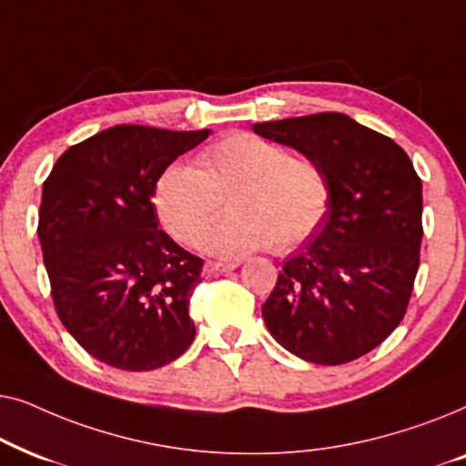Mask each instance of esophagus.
I'll use <instances>...</instances> for the list:
<instances>
[{
  "label": "esophagus",
  "mask_w": 466,
  "mask_h": 466,
  "mask_svg": "<svg viewBox=\"0 0 466 466\" xmlns=\"http://www.w3.org/2000/svg\"><path fill=\"white\" fill-rule=\"evenodd\" d=\"M238 265L233 263H214V260H208L206 267H203V273L206 276H218V273H225V271H231L235 269Z\"/></svg>",
  "instance_id": "1"
}]
</instances>
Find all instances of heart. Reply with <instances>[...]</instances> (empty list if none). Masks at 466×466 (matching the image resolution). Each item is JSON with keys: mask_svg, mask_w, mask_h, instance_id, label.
<instances>
[{"mask_svg": "<svg viewBox=\"0 0 466 466\" xmlns=\"http://www.w3.org/2000/svg\"><path fill=\"white\" fill-rule=\"evenodd\" d=\"M229 203L232 216L202 231ZM155 209L177 241L222 258H238L273 246L290 252L314 238L330 208V182L309 157L252 133H228L199 155V169L174 163L155 182Z\"/></svg>", "mask_w": 466, "mask_h": 466, "instance_id": "b5f03b06", "label": "heart"}]
</instances>
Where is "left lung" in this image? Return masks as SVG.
I'll use <instances>...</instances> for the list:
<instances>
[{"label": "left lung", "instance_id": "1", "mask_svg": "<svg viewBox=\"0 0 466 466\" xmlns=\"http://www.w3.org/2000/svg\"><path fill=\"white\" fill-rule=\"evenodd\" d=\"M254 133L314 158L330 182L327 220L284 260L263 320L316 365L378 348L410 303L422 244V180L390 137L339 112L257 123Z\"/></svg>", "mask_w": 466, "mask_h": 466}]
</instances>
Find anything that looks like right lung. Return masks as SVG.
<instances>
[{"mask_svg":"<svg viewBox=\"0 0 466 466\" xmlns=\"http://www.w3.org/2000/svg\"><path fill=\"white\" fill-rule=\"evenodd\" d=\"M208 136L116 125L67 148L44 182L37 238L55 309L106 365L152 371L195 339L188 303L203 260L158 228L152 193Z\"/></svg>","mask_w":466,"mask_h":466,"instance_id":"add662e5","label":"right lung"}]
</instances>
